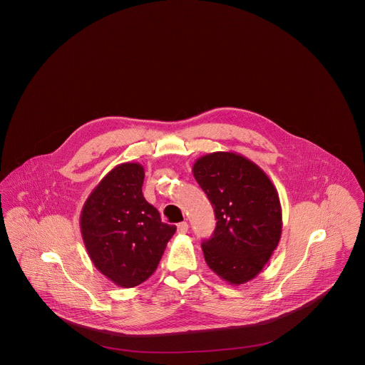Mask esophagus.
Here are the masks:
<instances>
[{
	"label": "esophagus",
	"instance_id": "1",
	"mask_svg": "<svg viewBox=\"0 0 365 365\" xmlns=\"http://www.w3.org/2000/svg\"><path fill=\"white\" fill-rule=\"evenodd\" d=\"M189 231V225L186 222H182L178 225V232L179 234H186Z\"/></svg>",
	"mask_w": 365,
	"mask_h": 365
}]
</instances>
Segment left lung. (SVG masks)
I'll return each mask as SVG.
<instances>
[{
  "instance_id": "1",
  "label": "left lung",
  "mask_w": 365,
  "mask_h": 365,
  "mask_svg": "<svg viewBox=\"0 0 365 365\" xmlns=\"http://www.w3.org/2000/svg\"><path fill=\"white\" fill-rule=\"evenodd\" d=\"M192 175L217 220L212 238L202 242L209 268L230 284L256 278L282 235V208L271 179L234 152L200 157Z\"/></svg>"
}]
</instances>
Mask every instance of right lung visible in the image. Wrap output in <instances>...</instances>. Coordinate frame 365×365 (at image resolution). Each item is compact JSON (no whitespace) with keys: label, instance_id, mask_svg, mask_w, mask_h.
Returning a JSON list of instances; mask_svg holds the SVG:
<instances>
[{"label":"right lung","instance_id":"right-lung-1","mask_svg":"<svg viewBox=\"0 0 365 365\" xmlns=\"http://www.w3.org/2000/svg\"><path fill=\"white\" fill-rule=\"evenodd\" d=\"M145 171L123 163L105 175L81 213L90 260L115 284L128 289L150 278L176 227L161 222L143 194Z\"/></svg>","mask_w":365,"mask_h":365}]
</instances>
